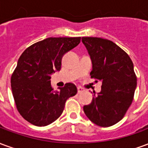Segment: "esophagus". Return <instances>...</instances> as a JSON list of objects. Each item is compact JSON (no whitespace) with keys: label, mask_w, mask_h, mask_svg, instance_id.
Here are the masks:
<instances>
[{"label":"esophagus","mask_w":148,"mask_h":148,"mask_svg":"<svg viewBox=\"0 0 148 148\" xmlns=\"http://www.w3.org/2000/svg\"><path fill=\"white\" fill-rule=\"evenodd\" d=\"M84 91H85V90H84L83 88H82V87H77V93H82Z\"/></svg>","instance_id":"1"}]
</instances>
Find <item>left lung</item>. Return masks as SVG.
Here are the masks:
<instances>
[{
    "instance_id": "8db88e82",
    "label": "left lung",
    "mask_w": 148,
    "mask_h": 148,
    "mask_svg": "<svg viewBox=\"0 0 148 148\" xmlns=\"http://www.w3.org/2000/svg\"><path fill=\"white\" fill-rule=\"evenodd\" d=\"M93 63L90 75L101 82V91L83 107L93 123L110 127L122 120L133 101L137 77L133 62L123 49L109 39L82 37Z\"/></svg>"
}]
</instances>
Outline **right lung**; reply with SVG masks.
Listing matches in <instances>:
<instances>
[{
	"label": "right lung",
	"mask_w": 148,
	"mask_h": 148,
	"mask_svg": "<svg viewBox=\"0 0 148 148\" xmlns=\"http://www.w3.org/2000/svg\"><path fill=\"white\" fill-rule=\"evenodd\" d=\"M81 37H50L24 51L11 77V87L18 112L36 126H47L62 113L66 100L76 95L77 87L66 83L53 90L51 74L60 71L64 54L79 44Z\"/></svg>",
	"instance_id": "add662e5"
}]
</instances>
